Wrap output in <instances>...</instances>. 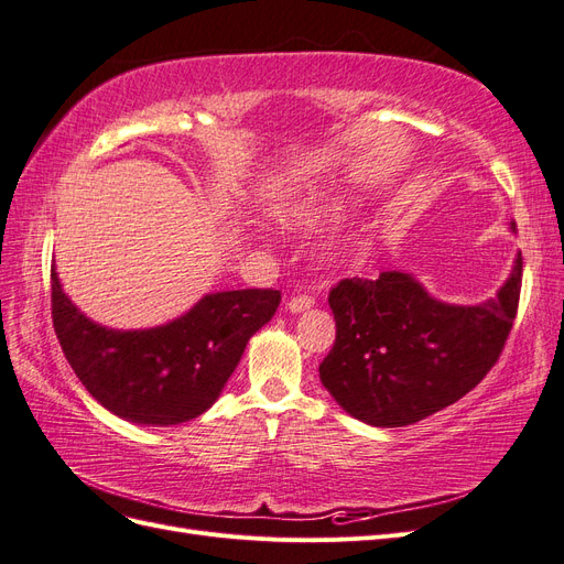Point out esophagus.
Instances as JSON below:
<instances>
[{
    "label": "esophagus",
    "instance_id": "34e87169",
    "mask_svg": "<svg viewBox=\"0 0 564 564\" xmlns=\"http://www.w3.org/2000/svg\"><path fill=\"white\" fill-rule=\"evenodd\" d=\"M313 303H315V301H313V296H305V294H303V296H294L292 301H289V303H286V308H289V313H294V315H296V313H303V311L313 308Z\"/></svg>",
    "mask_w": 564,
    "mask_h": 564
}]
</instances>
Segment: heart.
<instances>
[{
	"label": "heart",
	"mask_w": 564,
	"mask_h": 564,
	"mask_svg": "<svg viewBox=\"0 0 564 564\" xmlns=\"http://www.w3.org/2000/svg\"><path fill=\"white\" fill-rule=\"evenodd\" d=\"M340 209H344V202L338 197H311L296 207H292L284 216V224L289 228H296V230H311L317 228L322 224H327L332 220ZM346 247H336L334 256L338 259V253H344Z\"/></svg>",
	"instance_id": "1"
}]
</instances>
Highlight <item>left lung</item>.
<instances>
[{"instance_id":"1","label":"left lung","mask_w":564,"mask_h":564,"mask_svg":"<svg viewBox=\"0 0 564 564\" xmlns=\"http://www.w3.org/2000/svg\"><path fill=\"white\" fill-rule=\"evenodd\" d=\"M520 284L522 253L497 296L477 305L437 301L400 270L379 280H340L329 292L336 340L319 365V381L350 416L377 429L431 416L497 365Z\"/></svg>"}]
</instances>
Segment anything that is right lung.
<instances>
[{
	"mask_svg": "<svg viewBox=\"0 0 564 564\" xmlns=\"http://www.w3.org/2000/svg\"><path fill=\"white\" fill-rule=\"evenodd\" d=\"M280 299L278 289L216 292L162 327L122 332L84 315L51 268V317L67 362L94 400L139 425H176L207 412Z\"/></svg>",
	"mask_w": 564,
	"mask_h": 564,
	"instance_id": "obj_1",
	"label": "right lung"
}]
</instances>
